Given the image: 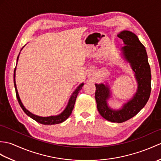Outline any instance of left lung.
<instances>
[{
	"label": "left lung",
	"instance_id": "left-lung-1",
	"mask_svg": "<svg viewBox=\"0 0 161 161\" xmlns=\"http://www.w3.org/2000/svg\"><path fill=\"white\" fill-rule=\"evenodd\" d=\"M117 36L123 41L124 47L120 48L121 55L133 70L137 90L121 108L114 109L108 103L112 97L108 83L95 84V99L102 117L111 122L122 123L135 116L147 103L151 92V70L146 50L137 36L132 31L123 30Z\"/></svg>",
	"mask_w": 161,
	"mask_h": 161
}]
</instances>
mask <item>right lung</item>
Segmentation results:
<instances>
[{"instance_id":"right-lung-1","label":"right lung","mask_w":161,"mask_h":161,"mask_svg":"<svg viewBox=\"0 0 161 161\" xmlns=\"http://www.w3.org/2000/svg\"><path fill=\"white\" fill-rule=\"evenodd\" d=\"M23 47L22 48V49L23 48ZM20 53H19V55H18V58H17V62H18V58H19ZM16 65H17V64H16ZM16 67L15 68L14 73V86H15V90H16V97L18 99V103H19L20 107L22 108V109L23 110V111L26 113V114L29 116V117H31V119H33V120H35L36 121L41 123V124L49 125H50L58 124V123H61L64 121L65 120H66V119L69 117V116L71 114V113H72V111L73 110L74 105H75V100H76L78 93L80 92V91H81V88L83 87L84 83L80 84L77 87V88L73 91V92L72 93V95H71V96H70V97L68 103H67V106L65 108V109L60 114H59L58 115H55V116H49V117H40V116L36 115L34 114L31 113V112L26 109V108L24 106L23 104H22L20 97H19V95H18V92L17 87H16Z\"/></svg>"}]
</instances>
